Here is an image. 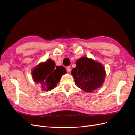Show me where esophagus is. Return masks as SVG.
<instances>
[{
    "label": "esophagus",
    "instance_id": "34e87169",
    "mask_svg": "<svg viewBox=\"0 0 135 135\" xmlns=\"http://www.w3.org/2000/svg\"><path fill=\"white\" fill-rule=\"evenodd\" d=\"M66 70L69 73H70L71 71V67L70 66H68L66 68Z\"/></svg>",
    "mask_w": 135,
    "mask_h": 135
}]
</instances>
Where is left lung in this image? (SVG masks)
Wrapping results in <instances>:
<instances>
[{"mask_svg":"<svg viewBox=\"0 0 135 135\" xmlns=\"http://www.w3.org/2000/svg\"><path fill=\"white\" fill-rule=\"evenodd\" d=\"M71 74L75 84L84 92L91 93L103 85L106 76L105 68L92 59L82 57L76 61Z\"/></svg>","mask_w":135,"mask_h":135,"instance_id":"1","label":"left lung"}]
</instances>
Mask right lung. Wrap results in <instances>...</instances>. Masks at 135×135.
Here are the masks:
<instances>
[{"label": "right lung", "mask_w": 135, "mask_h": 135, "mask_svg": "<svg viewBox=\"0 0 135 135\" xmlns=\"http://www.w3.org/2000/svg\"><path fill=\"white\" fill-rule=\"evenodd\" d=\"M54 61L48 59L32 69L31 75L35 83L42 85V91H50L57 86L63 74L66 73L63 66H55Z\"/></svg>", "instance_id": "obj_1"}]
</instances>
